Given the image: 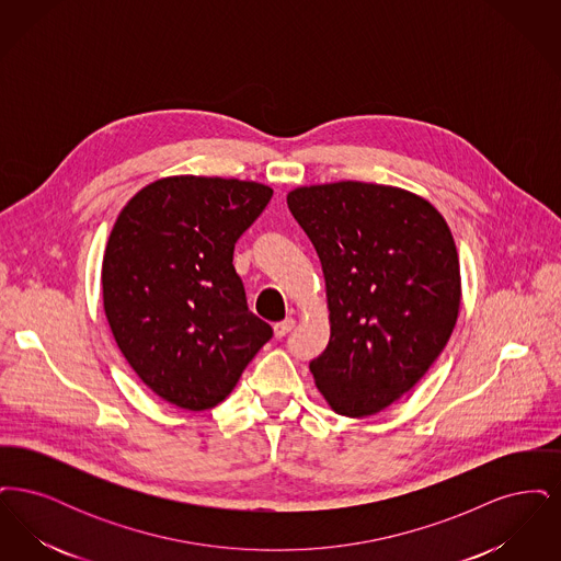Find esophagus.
<instances>
[{"instance_id":"34e87169","label":"esophagus","mask_w":561,"mask_h":561,"mask_svg":"<svg viewBox=\"0 0 561 561\" xmlns=\"http://www.w3.org/2000/svg\"><path fill=\"white\" fill-rule=\"evenodd\" d=\"M294 328V320L293 318H288V320L279 321V323H275L273 325V332H275V336L277 339H284L290 330Z\"/></svg>"}]
</instances>
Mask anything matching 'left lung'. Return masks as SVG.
Returning <instances> with one entry per match:
<instances>
[{
	"label": "left lung",
	"mask_w": 561,
	"mask_h": 561,
	"mask_svg": "<svg viewBox=\"0 0 561 561\" xmlns=\"http://www.w3.org/2000/svg\"><path fill=\"white\" fill-rule=\"evenodd\" d=\"M288 208L320 256L330 343L309 368L328 403L370 416L410 391L444 351L460 307L453 233L403 188H294Z\"/></svg>",
	"instance_id": "left-lung-1"
}]
</instances>
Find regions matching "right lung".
I'll return each mask as SVG.
<instances>
[{
    "instance_id": "right-lung-1",
    "label": "right lung",
    "mask_w": 561,
    "mask_h": 561,
    "mask_svg": "<svg viewBox=\"0 0 561 561\" xmlns=\"http://www.w3.org/2000/svg\"><path fill=\"white\" fill-rule=\"evenodd\" d=\"M273 191L238 179L170 176L119 213L103 259V302L140 380L185 410H208L273 336L248 309L233 250Z\"/></svg>"
}]
</instances>
